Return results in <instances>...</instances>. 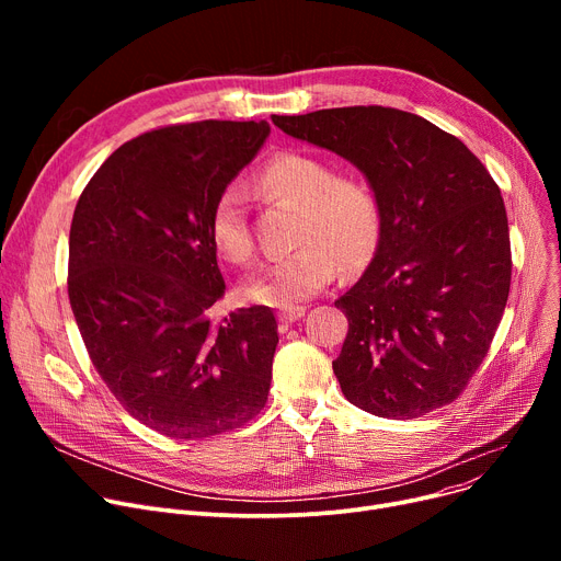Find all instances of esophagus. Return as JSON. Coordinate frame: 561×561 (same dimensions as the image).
<instances>
[{
	"instance_id": "34e87169",
	"label": "esophagus",
	"mask_w": 561,
	"mask_h": 561,
	"mask_svg": "<svg viewBox=\"0 0 561 561\" xmlns=\"http://www.w3.org/2000/svg\"><path fill=\"white\" fill-rule=\"evenodd\" d=\"M305 307H290V309H284V311H279V322H282V328H288V325H293V322L296 320H300L302 316H305Z\"/></svg>"
}]
</instances>
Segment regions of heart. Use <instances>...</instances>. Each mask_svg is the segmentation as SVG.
<instances>
[{"label":"heart","instance_id":"obj_1","mask_svg":"<svg viewBox=\"0 0 561 561\" xmlns=\"http://www.w3.org/2000/svg\"><path fill=\"white\" fill-rule=\"evenodd\" d=\"M254 186L298 206L296 252L265 265L248 286V298L268 307H293L325 288L339 273H359L375 259L385 236V206L362 174H339L334 163L307 152H279L254 174ZM209 239L218 256L248 265L254 241L245 202L225 188L209 214Z\"/></svg>","mask_w":561,"mask_h":561}]
</instances>
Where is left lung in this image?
Segmentation results:
<instances>
[{
	"mask_svg": "<svg viewBox=\"0 0 561 561\" xmlns=\"http://www.w3.org/2000/svg\"><path fill=\"white\" fill-rule=\"evenodd\" d=\"M273 123L355 163L385 206L373 263L334 302L347 316L332 364L343 396L396 421L457 400L510 298V225L493 176L416 113L343 106Z\"/></svg>",
	"mask_w": 561,
	"mask_h": 561,
	"instance_id": "left-lung-1",
	"label": "left lung"
}]
</instances>
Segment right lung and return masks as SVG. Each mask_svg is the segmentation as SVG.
I'll use <instances>...</instances> for the list:
<instances>
[{
	"mask_svg": "<svg viewBox=\"0 0 561 561\" xmlns=\"http://www.w3.org/2000/svg\"><path fill=\"white\" fill-rule=\"evenodd\" d=\"M268 134L265 121L145 131L77 202L68 296L88 357L125 411L170 438L231 432L268 400L277 320L268 307L211 316L225 279L209 239L216 197Z\"/></svg>",
	"mask_w": 561,
	"mask_h": 561,
	"instance_id": "obj_1",
	"label": "right lung"
}]
</instances>
